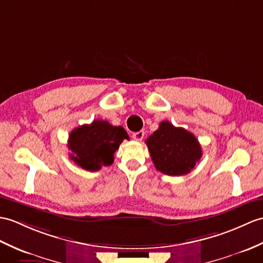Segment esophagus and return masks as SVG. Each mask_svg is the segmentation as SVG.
Here are the masks:
<instances>
[{
	"instance_id": "1",
	"label": "esophagus",
	"mask_w": 263,
	"mask_h": 263,
	"mask_svg": "<svg viewBox=\"0 0 263 263\" xmlns=\"http://www.w3.org/2000/svg\"><path fill=\"white\" fill-rule=\"evenodd\" d=\"M143 137H144V131H138V132H134L133 134H132V138L136 140V141H141V140L143 139Z\"/></svg>"
}]
</instances>
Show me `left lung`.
<instances>
[{
    "instance_id": "obj_1",
    "label": "left lung",
    "mask_w": 263,
    "mask_h": 263,
    "mask_svg": "<svg viewBox=\"0 0 263 263\" xmlns=\"http://www.w3.org/2000/svg\"><path fill=\"white\" fill-rule=\"evenodd\" d=\"M155 167L168 176L191 173L201 157L196 137L184 127H176L163 121L158 130L145 140Z\"/></svg>"
}]
</instances>
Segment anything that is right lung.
<instances>
[{"label": "right lung", "mask_w": 263, "mask_h": 263, "mask_svg": "<svg viewBox=\"0 0 263 263\" xmlns=\"http://www.w3.org/2000/svg\"><path fill=\"white\" fill-rule=\"evenodd\" d=\"M124 139L129 140V136L122 126L95 120L90 124L81 125L70 132L69 158L87 172H96L113 163L114 154Z\"/></svg>", "instance_id": "1"}]
</instances>
